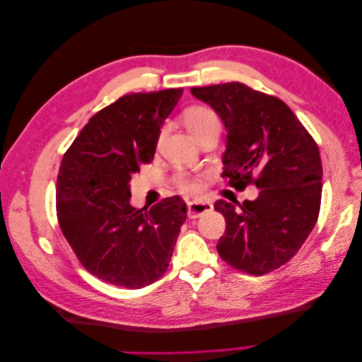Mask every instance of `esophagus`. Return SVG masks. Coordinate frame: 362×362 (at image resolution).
I'll return each instance as SVG.
<instances>
[{
  "mask_svg": "<svg viewBox=\"0 0 362 362\" xmlns=\"http://www.w3.org/2000/svg\"><path fill=\"white\" fill-rule=\"evenodd\" d=\"M210 211H213L211 202H187V214L190 218H198Z\"/></svg>",
  "mask_w": 362,
  "mask_h": 362,
  "instance_id": "1",
  "label": "esophagus"
}]
</instances>
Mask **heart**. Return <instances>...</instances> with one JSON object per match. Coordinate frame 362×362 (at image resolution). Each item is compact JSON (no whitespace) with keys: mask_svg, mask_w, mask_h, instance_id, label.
Returning <instances> with one entry per match:
<instances>
[{"mask_svg":"<svg viewBox=\"0 0 362 362\" xmlns=\"http://www.w3.org/2000/svg\"><path fill=\"white\" fill-rule=\"evenodd\" d=\"M184 120L185 124H187L189 129L196 136L199 134L208 124L217 122L218 117L213 110H210V108L206 107H192L184 113ZM163 133L164 131H161L160 139L163 137ZM175 185H177V189L181 193H185V194L198 193L201 190L199 178L192 177L189 173H178L177 177H175Z\"/></svg>","mask_w":362,"mask_h":362,"instance_id":"obj_1","label":"heart"}]
</instances>
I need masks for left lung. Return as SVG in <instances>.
Wrapping results in <instances>:
<instances>
[{"mask_svg": "<svg viewBox=\"0 0 362 362\" xmlns=\"http://www.w3.org/2000/svg\"><path fill=\"white\" fill-rule=\"evenodd\" d=\"M226 127L222 178L245 190L259 189L255 201L218 199L214 210L226 221L217 252L235 270L266 275L288 262L305 243L320 213L319 146L279 98L233 81L193 87Z\"/></svg>", "mask_w": 362, "mask_h": 362, "instance_id": "8db88e82", "label": "left lung"}]
</instances>
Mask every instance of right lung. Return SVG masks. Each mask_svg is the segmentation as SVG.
I'll return each mask as SVG.
<instances>
[{"label":"right lung","mask_w":362,"mask_h":362,"mask_svg":"<svg viewBox=\"0 0 362 362\" xmlns=\"http://www.w3.org/2000/svg\"><path fill=\"white\" fill-rule=\"evenodd\" d=\"M182 89L129 93L93 115L64 152L56 208L64 238L98 279L141 288L168 270L187 218L178 196L145 208L129 204V181L154 160L163 120Z\"/></svg>","instance_id":"right-lung-1"}]
</instances>
